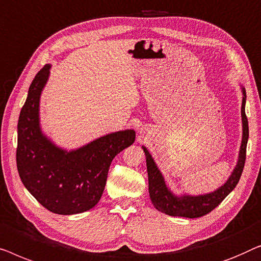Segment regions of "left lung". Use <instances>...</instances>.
I'll return each instance as SVG.
<instances>
[{
	"instance_id": "obj_1",
	"label": "left lung",
	"mask_w": 261,
	"mask_h": 261,
	"mask_svg": "<svg viewBox=\"0 0 261 261\" xmlns=\"http://www.w3.org/2000/svg\"><path fill=\"white\" fill-rule=\"evenodd\" d=\"M242 105H241V119H242V141L239 151V160L237 167L234 168L232 175L227 179L223 186L215 192L204 194V195H182L176 196L170 192L164 181L162 174L157 168L155 161L150 155L146 148L143 146L146 157V169H148L149 178V194L152 204L156 209L164 214L170 216H182V218L195 219L211 213L213 209L225 200V197L236 188L241 177L246 161V146L248 141V120L245 113L246 91L242 87Z\"/></svg>"
}]
</instances>
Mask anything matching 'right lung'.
Segmentation results:
<instances>
[{
	"label": "right lung",
	"mask_w": 261,
	"mask_h": 261,
	"mask_svg": "<svg viewBox=\"0 0 261 261\" xmlns=\"http://www.w3.org/2000/svg\"><path fill=\"white\" fill-rule=\"evenodd\" d=\"M49 68L50 65H45L33 79L21 109L17 171L28 192L49 212L79 214L99 202L110 164L135 142L136 132H113L72 151L59 148L42 134L39 119L40 95L48 80Z\"/></svg>",
	"instance_id": "right-lung-1"
}]
</instances>
